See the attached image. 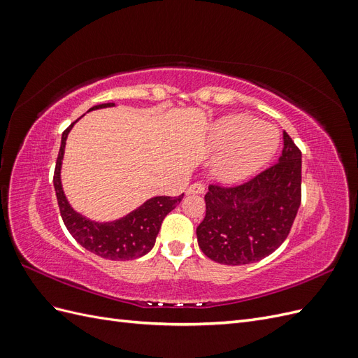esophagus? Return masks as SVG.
<instances>
[{
	"instance_id": "esophagus-1",
	"label": "esophagus",
	"mask_w": 358,
	"mask_h": 358,
	"mask_svg": "<svg viewBox=\"0 0 358 358\" xmlns=\"http://www.w3.org/2000/svg\"><path fill=\"white\" fill-rule=\"evenodd\" d=\"M204 185L203 183H192V185H189V188H188V194H203L204 192Z\"/></svg>"
}]
</instances>
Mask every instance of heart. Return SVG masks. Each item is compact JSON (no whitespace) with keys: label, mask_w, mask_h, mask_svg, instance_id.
<instances>
[{"label":"heart","mask_w":358,"mask_h":358,"mask_svg":"<svg viewBox=\"0 0 358 358\" xmlns=\"http://www.w3.org/2000/svg\"><path fill=\"white\" fill-rule=\"evenodd\" d=\"M213 149L221 150L212 162L213 175L222 182H241L267 166L279 146L278 129L248 115H230L210 129Z\"/></svg>","instance_id":"1"}]
</instances>
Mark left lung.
I'll use <instances>...</instances> for the list:
<instances>
[{
    "label": "left lung",
    "mask_w": 358,
    "mask_h": 358,
    "mask_svg": "<svg viewBox=\"0 0 358 358\" xmlns=\"http://www.w3.org/2000/svg\"><path fill=\"white\" fill-rule=\"evenodd\" d=\"M197 242L206 257L227 266L259 262L282 245L301 200V152L284 131L275 166L237 187L209 185Z\"/></svg>",
    "instance_id": "obj_1"
}]
</instances>
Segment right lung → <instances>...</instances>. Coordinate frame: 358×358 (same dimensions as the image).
Returning <instances> with one entry per match:
<instances>
[{"mask_svg":"<svg viewBox=\"0 0 358 358\" xmlns=\"http://www.w3.org/2000/svg\"><path fill=\"white\" fill-rule=\"evenodd\" d=\"M113 106V103L99 104L91 107L90 112ZM76 122H73L62 133L61 148L55 166V175H53V187H55L64 224H66L67 230L78 241V243H80L85 249H88L90 252L101 258L115 259V262H125V259L143 257L154 248L162 220L166 218L169 212L176 208L178 203H180L183 194L179 197H152L146 200L142 206H138L133 212L122 216V218L109 222H96L88 220L82 213L76 212L70 206L66 194H64L61 183L64 150H66L69 133L71 131Z\"/></svg>","mask_w":358,"mask_h":358,"instance_id":"1","label":"right lung"}]
</instances>
